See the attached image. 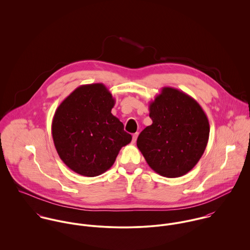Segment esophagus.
Returning a JSON list of instances; mask_svg holds the SVG:
<instances>
[{
    "label": "esophagus",
    "instance_id": "1",
    "mask_svg": "<svg viewBox=\"0 0 250 250\" xmlns=\"http://www.w3.org/2000/svg\"><path fill=\"white\" fill-rule=\"evenodd\" d=\"M138 136H139V134H138V133H136V134H134V135H133V141H132V142H133V143H136V142H137Z\"/></svg>",
    "mask_w": 250,
    "mask_h": 250
}]
</instances>
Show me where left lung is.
<instances>
[{"instance_id":"obj_1","label":"left lung","mask_w":250,"mask_h":250,"mask_svg":"<svg viewBox=\"0 0 250 250\" xmlns=\"http://www.w3.org/2000/svg\"><path fill=\"white\" fill-rule=\"evenodd\" d=\"M153 123L140 134L137 145L158 174L177 178L190 171L202 157L210 125L201 106L189 95L166 86L149 105Z\"/></svg>"}]
</instances>
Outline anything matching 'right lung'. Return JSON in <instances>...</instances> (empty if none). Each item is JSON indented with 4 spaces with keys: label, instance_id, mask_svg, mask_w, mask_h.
Instances as JSON below:
<instances>
[{
    "label": "right lung",
    "instance_id": "obj_1",
    "mask_svg": "<svg viewBox=\"0 0 250 250\" xmlns=\"http://www.w3.org/2000/svg\"><path fill=\"white\" fill-rule=\"evenodd\" d=\"M115 104L103 83L77 87L56 109L52 121L55 147L74 172L94 177L109 169L132 136L111 113Z\"/></svg>",
    "mask_w": 250,
    "mask_h": 250
}]
</instances>
